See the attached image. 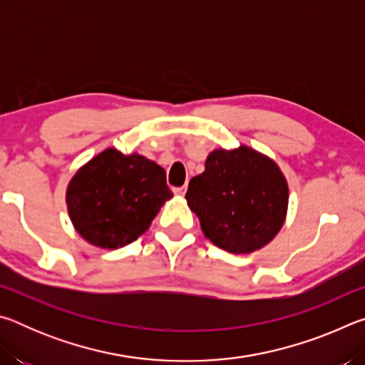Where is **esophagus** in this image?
<instances>
[{
    "mask_svg": "<svg viewBox=\"0 0 365 365\" xmlns=\"http://www.w3.org/2000/svg\"><path fill=\"white\" fill-rule=\"evenodd\" d=\"M185 188H187V187H177V188H174V193L182 196L185 193Z\"/></svg>",
    "mask_w": 365,
    "mask_h": 365,
    "instance_id": "1",
    "label": "esophagus"
}]
</instances>
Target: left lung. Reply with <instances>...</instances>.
I'll return each instance as SVG.
<instances>
[{
	"label": "left lung",
	"instance_id": "obj_1",
	"mask_svg": "<svg viewBox=\"0 0 365 365\" xmlns=\"http://www.w3.org/2000/svg\"><path fill=\"white\" fill-rule=\"evenodd\" d=\"M185 197L211 242L228 252L267 245L283 225L288 185L274 160L246 146L217 150L193 177Z\"/></svg>",
	"mask_w": 365,
	"mask_h": 365
}]
</instances>
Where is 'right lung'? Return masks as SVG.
Listing matches in <instances>:
<instances>
[{"instance_id": "add662e5", "label": "right lung", "mask_w": 365, "mask_h": 365, "mask_svg": "<svg viewBox=\"0 0 365 365\" xmlns=\"http://www.w3.org/2000/svg\"><path fill=\"white\" fill-rule=\"evenodd\" d=\"M172 196L160 165L109 148L72 178L67 207L86 242L115 250L146 232L159 207Z\"/></svg>"}]
</instances>
